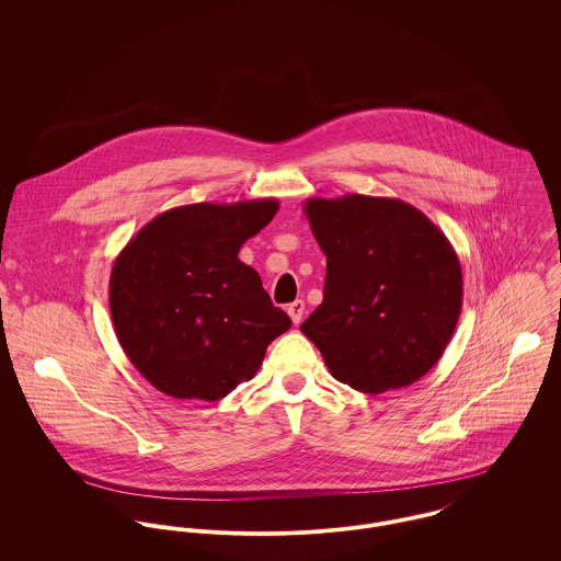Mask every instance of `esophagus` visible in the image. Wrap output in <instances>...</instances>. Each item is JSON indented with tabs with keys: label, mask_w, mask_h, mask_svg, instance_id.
Instances as JSON below:
<instances>
[{
	"label": "esophagus",
	"mask_w": 561,
	"mask_h": 561,
	"mask_svg": "<svg viewBox=\"0 0 561 561\" xmlns=\"http://www.w3.org/2000/svg\"><path fill=\"white\" fill-rule=\"evenodd\" d=\"M287 313H289L291 321L298 325V323L302 321V316H305V302H302V300H296V302H291V305L287 307Z\"/></svg>",
	"instance_id": "34e87169"
}]
</instances>
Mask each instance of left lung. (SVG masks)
<instances>
[{
	"label": "left lung",
	"instance_id": "8db88e82",
	"mask_svg": "<svg viewBox=\"0 0 561 561\" xmlns=\"http://www.w3.org/2000/svg\"><path fill=\"white\" fill-rule=\"evenodd\" d=\"M305 216L325 285L300 330L332 378L369 396L423 378L462 311V267L445 233L400 198H309Z\"/></svg>",
	"mask_w": 561,
	"mask_h": 561
}]
</instances>
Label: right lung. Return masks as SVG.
I'll list each match as a JSON object with an SVG mask.
<instances>
[{
	"label": "right lung",
	"instance_id": "obj_1",
	"mask_svg": "<svg viewBox=\"0 0 561 561\" xmlns=\"http://www.w3.org/2000/svg\"><path fill=\"white\" fill-rule=\"evenodd\" d=\"M276 211V198L174 207L118 252L110 274L114 330L161 393L222 400L254 378L267 345L289 330V316L238 256Z\"/></svg>",
	"mask_w": 561,
	"mask_h": 561
}]
</instances>
